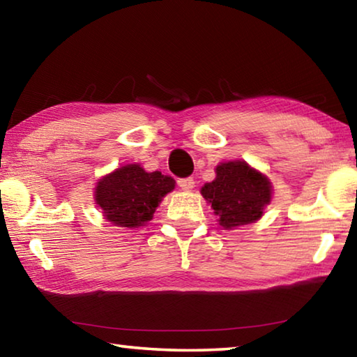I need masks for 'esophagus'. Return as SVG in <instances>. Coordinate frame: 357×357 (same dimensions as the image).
<instances>
[{"mask_svg": "<svg viewBox=\"0 0 357 357\" xmlns=\"http://www.w3.org/2000/svg\"><path fill=\"white\" fill-rule=\"evenodd\" d=\"M178 185L183 190H192L195 187V181H193V178H181L178 179Z\"/></svg>", "mask_w": 357, "mask_h": 357, "instance_id": "obj_1", "label": "esophagus"}]
</instances>
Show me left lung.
Here are the masks:
<instances>
[{"label": "left lung", "mask_w": 357, "mask_h": 357, "mask_svg": "<svg viewBox=\"0 0 357 357\" xmlns=\"http://www.w3.org/2000/svg\"><path fill=\"white\" fill-rule=\"evenodd\" d=\"M213 183L204 184L202 195L220 217L223 228L258 220L271 202V183L245 162H227L215 168Z\"/></svg>", "instance_id": "obj_1"}]
</instances>
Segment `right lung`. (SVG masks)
Returning a JSON list of instances; mask_svg holds the SVG:
<instances>
[{"label":"right lung","instance_id":"right-lung-1","mask_svg":"<svg viewBox=\"0 0 357 357\" xmlns=\"http://www.w3.org/2000/svg\"><path fill=\"white\" fill-rule=\"evenodd\" d=\"M173 189L170 176L160 172L146 173L137 164L126 165L99 181L96 203L114 225L138 228L153 219L162 197Z\"/></svg>","mask_w":357,"mask_h":357}]
</instances>
